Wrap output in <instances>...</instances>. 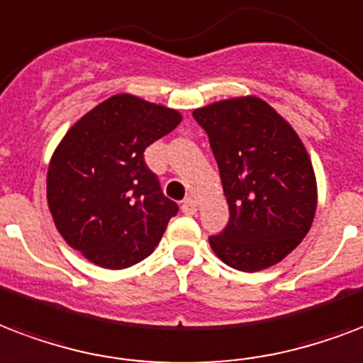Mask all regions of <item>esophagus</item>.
<instances>
[{"label":"esophagus","instance_id":"34e87169","mask_svg":"<svg viewBox=\"0 0 363 363\" xmlns=\"http://www.w3.org/2000/svg\"><path fill=\"white\" fill-rule=\"evenodd\" d=\"M181 209L184 215H196L198 213V201L194 200V198H186V200L182 201Z\"/></svg>","mask_w":363,"mask_h":363}]
</instances>
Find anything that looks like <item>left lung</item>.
Segmentation results:
<instances>
[{
    "label": "left lung",
    "mask_w": 363,
    "mask_h": 363,
    "mask_svg": "<svg viewBox=\"0 0 363 363\" xmlns=\"http://www.w3.org/2000/svg\"><path fill=\"white\" fill-rule=\"evenodd\" d=\"M209 137L230 218L209 238L215 255L242 272L280 262L308 234L318 203L308 152L289 123L259 96L192 112Z\"/></svg>",
    "instance_id": "8db88e82"
}]
</instances>
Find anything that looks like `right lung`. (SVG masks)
I'll return each instance as SVG.
<instances>
[{
	"label": "right lung",
	"instance_id": "obj_1",
	"mask_svg": "<svg viewBox=\"0 0 363 363\" xmlns=\"http://www.w3.org/2000/svg\"><path fill=\"white\" fill-rule=\"evenodd\" d=\"M173 108L114 95L68 129L47 171V203L72 249L120 270L150 255L179 206L165 198L145 150L181 123Z\"/></svg>",
	"mask_w": 363,
	"mask_h": 363
}]
</instances>
